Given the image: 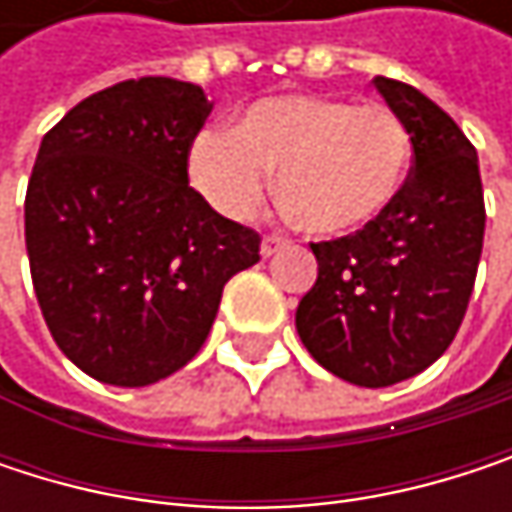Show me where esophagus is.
I'll return each mask as SVG.
<instances>
[{"label": "esophagus", "instance_id": "1", "mask_svg": "<svg viewBox=\"0 0 512 512\" xmlns=\"http://www.w3.org/2000/svg\"><path fill=\"white\" fill-rule=\"evenodd\" d=\"M284 246H287V240H284V237H263V243H260V255L263 257L278 255Z\"/></svg>", "mask_w": 512, "mask_h": 512}]
</instances>
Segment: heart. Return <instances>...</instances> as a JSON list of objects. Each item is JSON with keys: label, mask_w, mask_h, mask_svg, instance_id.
<instances>
[{"label": "heart", "mask_w": 512, "mask_h": 512, "mask_svg": "<svg viewBox=\"0 0 512 512\" xmlns=\"http://www.w3.org/2000/svg\"><path fill=\"white\" fill-rule=\"evenodd\" d=\"M412 162L406 124L379 103L320 94L252 103L231 133L195 136L186 171L228 219H249L278 171V198L299 225L344 237L376 222L400 195Z\"/></svg>", "instance_id": "1"}]
</instances>
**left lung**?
Here are the masks:
<instances>
[{
    "mask_svg": "<svg viewBox=\"0 0 512 512\" xmlns=\"http://www.w3.org/2000/svg\"><path fill=\"white\" fill-rule=\"evenodd\" d=\"M373 85L409 130L412 174L376 222L311 243L317 281L296 308L305 350L361 388L403 382L451 347L486 228L477 151L454 118L406 82Z\"/></svg>",
    "mask_w": 512,
    "mask_h": 512,
    "instance_id": "obj_1",
    "label": "left lung"
}]
</instances>
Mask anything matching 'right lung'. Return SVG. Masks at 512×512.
Here are the masks:
<instances>
[{"instance_id": "right-lung-1", "label": "right lung", "mask_w": 512, "mask_h": 512, "mask_svg": "<svg viewBox=\"0 0 512 512\" xmlns=\"http://www.w3.org/2000/svg\"><path fill=\"white\" fill-rule=\"evenodd\" d=\"M213 103L142 76L76 103L41 142L26 252L58 350L106 385L142 388L204 347L231 275L260 237L189 186L186 156Z\"/></svg>"}]
</instances>
